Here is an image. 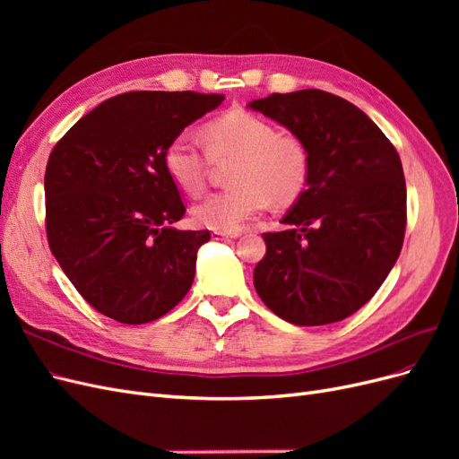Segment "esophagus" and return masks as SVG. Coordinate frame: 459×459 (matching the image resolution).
I'll use <instances>...</instances> for the list:
<instances>
[{
	"label": "esophagus",
	"instance_id": "esophagus-1",
	"mask_svg": "<svg viewBox=\"0 0 459 459\" xmlns=\"http://www.w3.org/2000/svg\"><path fill=\"white\" fill-rule=\"evenodd\" d=\"M239 231H231V233H226V231H214L212 238L214 239H238L239 238Z\"/></svg>",
	"mask_w": 459,
	"mask_h": 459
}]
</instances>
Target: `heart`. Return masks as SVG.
<instances>
[{"label":"heart","mask_w":459,"mask_h":459,"mask_svg":"<svg viewBox=\"0 0 459 459\" xmlns=\"http://www.w3.org/2000/svg\"><path fill=\"white\" fill-rule=\"evenodd\" d=\"M203 140L184 132L164 151L174 184L189 195L204 189L212 160H235L228 191L212 193L193 206L195 224L212 231H238L270 203L289 206L310 179V151L300 137L280 134L275 124L243 108L230 110L203 128Z\"/></svg>","instance_id":"1"}]
</instances>
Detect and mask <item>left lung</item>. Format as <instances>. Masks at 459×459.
<instances>
[{"label": "left lung", "mask_w": 459, "mask_h": 459, "mask_svg": "<svg viewBox=\"0 0 459 459\" xmlns=\"http://www.w3.org/2000/svg\"><path fill=\"white\" fill-rule=\"evenodd\" d=\"M300 137L310 179L264 233L255 268L262 302L295 325L349 317L377 293L406 230V179L393 143L364 110L322 90L272 93L247 105Z\"/></svg>", "instance_id": "8db88e82"}]
</instances>
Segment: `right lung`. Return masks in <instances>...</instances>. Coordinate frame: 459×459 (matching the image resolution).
<instances>
[{
  "mask_svg": "<svg viewBox=\"0 0 459 459\" xmlns=\"http://www.w3.org/2000/svg\"><path fill=\"white\" fill-rule=\"evenodd\" d=\"M221 101V93H120L53 147L44 179L49 248L97 312L140 325L187 295L211 233L172 226L186 206L164 151Z\"/></svg>",
  "mask_w": 459,
  "mask_h": 459,
  "instance_id": "right-lung-1",
  "label": "right lung"
}]
</instances>
